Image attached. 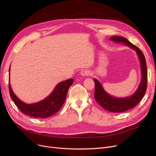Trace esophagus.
Listing matches in <instances>:
<instances>
[{
    "label": "esophagus",
    "mask_w": 156,
    "mask_h": 156,
    "mask_svg": "<svg viewBox=\"0 0 156 156\" xmlns=\"http://www.w3.org/2000/svg\"><path fill=\"white\" fill-rule=\"evenodd\" d=\"M81 75H82V76H83V77L88 76V75H90V72H89V71H88L87 69H84V70L82 71Z\"/></svg>",
    "instance_id": "obj_1"
}]
</instances>
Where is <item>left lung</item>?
Instances as JSON below:
<instances>
[{
    "label": "left lung",
    "instance_id": "left-lung-1",
    "mask_svg": "<svg viewBox=\"0 0 156 156\" xmlns=\"http://www.w3.org/2000/svg\"><path fill=\"white\" fill-rule=\"evenodd\" d=\"M110 40L116 43H124L132 49H134L137 55L140 62L142 79L139 87L133 95L126 98H115L107 94L103 88L101 83L97 79H94L95 83V92L94 98L96 101L105 110L112 112H122L135 107L140 101L142 100L147 87V69H146V59L143 53L137 47L131 44L126 38L122 36H112L110 37Z\"/></svg>",
    "mask_w": 156,
    "mask_h": 156
}]
</instances>
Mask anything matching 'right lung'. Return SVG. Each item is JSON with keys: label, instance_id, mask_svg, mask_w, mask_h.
I'll return each mask as SVG.
<instances>
[{"label": "right lung", "instance_id": "add662e5", "mask_svg": "<svg viewBox=\"0 0 156 156\" xmlns=\"http://www.w3.org/2000/svg\"><path fill=\"white\" fill-rule=\"evenodd\" d=\"M10 69H9V76ZM73 83L72 78L59 83L48 97L44 100L32 104H27L20 100L13 93L10 84H9V91L13 101L23 114L36 119H46L55 115L62 107L66 100L68 89Z\"/></svg>", "mask_w": 156, "mask_h": 156}]
</instances>
